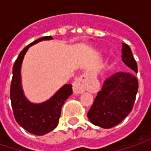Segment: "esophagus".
<instances>
[{"label": "esophagus", "mask_w": 151, "mask_h": 151, "mask_svg": "<svg viewBox=\"0 0 151 151\" xmlns=\"http://www.w3.org/2000/svg\"><path fill=\"white\" fill-rule=\"evenodd\" d=\"M92 74L89 72L84 73L80 75L73 83V92L76 94H79L84 93L86 90H92L91 81H92Z\"/></svg>", "instance_id": "1"}]
</instances>
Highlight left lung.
Here are the masks:
<instances>
[{
  "label": "left lung",
  "mask_w": 151,
  "mask_h": 151,
  "mask_svg": "<svg viewBox=\"0 0 151 151\" xmlns=\"http://www.w3.org/2000/svg\"><path fill=\"white\" fill-rule=\"evenodd\" d=\"M122 62L131 72H120L112 75L97 93L87 113L89 121L98 127L110 129L118 125L132 111L138 90L137 65L131 49L126 44L122 48Z\"/></svg>",
  "instance_id": "1"
}]
</instances>
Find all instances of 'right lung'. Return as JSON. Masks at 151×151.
Segmentation results:
<instances>
[{"mask_svg":"<svg viewBox=\"0 0 151 151\" xmlns=\"http://www.w3.org/2000/svg\"><path fill=\"white\" fill-rule=\"evenodd\" d=\"M52 39L51 36L44 37L25 47L20 52L13 66L10 100L14 115L22 128L36 136H44L57 128L61 108L65 101L73 94V86L71 84H65L50 99L40 103L31 102L24 94L21 69L26 52L29 47L39 42Z\"/></svg>","mask_w":151,"mask_h":151,"instance_id":"1","label":"right lung"}]
</instances>
